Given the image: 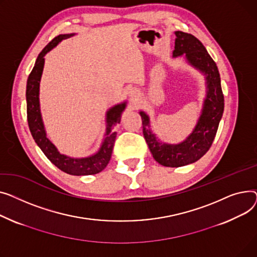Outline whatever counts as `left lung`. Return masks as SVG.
Returning a JSON list of instances; mask_svg holds the SVG:
<instances>
[{
    "mask_svg": "<svg viewBox=\"0 0 257 257\" xmlns=\"http://www.w3.org/2000/svg\"><path fill=\"white\" fill-rule=\"evenodd\" d=\"M175 35L173 57L185 55L193 66L206 74L207 93L197 124L189 137L180 144L160 143L149 130L148 116L144 112H140L143 135L150 153L154 159L165 167H182L203 157L213 144L224 111V95L217 64L201 41L194 35L182 31H176Z\"/></svg>",
    "mask_w": 257,
    "mask_h": 257,
    "instance_id": "1",
    "label": "left lung"
}]
</instances>
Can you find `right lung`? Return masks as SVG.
<instances>
[{
	"label": "right lung",
	"mask_w": 257,
	"mask_h": 257,
	"mask_svg": "<svg viewBox=\"0 0 257 257\" xmlns=\"http://www.w3.org/2000/svg\"><path fill=\"white\" fill-rule=\"evenodd\" d=\"M73 34H63L55 37L47 44L37 57L35 65L29 74L26 90L27 98V119L30 132L37 145L55 166L60 170L71 175H91L102 171L112 156V150L115 143L117 133L113 131L115 125L120 122L121 113L125 108V102L117 104L107 113V132L98 153L94 156L84 159H73L60 154L55 145L47 138L44 126L42 123L40 108H39V82L44 65V56L63 39Z\"/></svg>",
	"instance_id": "obj_1"
}]
</instances>
